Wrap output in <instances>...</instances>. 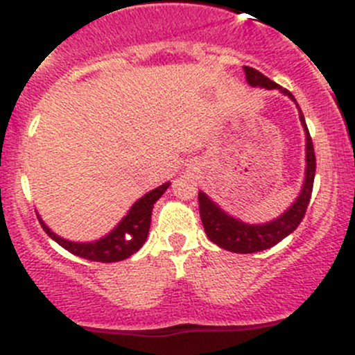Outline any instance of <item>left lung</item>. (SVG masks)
Returning a JSON list of instances; mask_svg holds the SVG:
<instances>
[{"mask_svg":"<svg viewBox=\"0 0 355 355\" xmlns=\"http://www.w3.org/2000/svg\"><path fill=\"white\" fill-rule=\"evenodd\" d=\"M247 81L250 87H262L267 89H280L284 95L294 100L288 89L280 88L275 81L267 78L263 73L250 67H243ZM300 121H302L305 130V180L300 195L297 200L292 203L291 209L284 211L279 218L272 220L267 223H259V225H250V223L240 222L239 218L230 217L223 211L215 202H211L203 191H198V209H200V218L205 229L207 237L211 242L217 243L220 248L235 252V254H254V252L266 250L277 245L280 240H284L287 235H291L302 222L307 205L311 202V195L313 189V177H315V153H313V145L311 133H309L302 110L299 108Z\"/></svg>","mask_w":355,"mask_h":355,"instance_id":"1","label":"left lung"}]
</instances>
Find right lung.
<instances>
[{
    "label": "right lung",
    "instance_id": "add662e5",
    "mask_svg": "<svg viewBox=\"0 0 355 355\" xmlns=\"http://www.w3.org/2000/svg\"><path fill=\"white\" fill-rule=\"evenodd\" d=\"M168 185L170 183L166 182L164 185L158 187V189L144 195L140 200L133 203L132 209L121 218V222L118 223L115 229L110 232L108 235H105L103 239L95 240V242L80 243L61 239L55 232L48 229L46 223L40 218L38 214L36 215H38L40 223H42L43 230L46 232L48 237H51L56 243H60L61 247L71 252L73 255L83 257L87 260H93V262H120V260L128 259L130 255L140 250V247L145 243L146 237H148L150 222H152L153 203L164 195Z\"/></svg>",
    "mask_w": 355,
    "mask_h": 355
}]
</instances>
